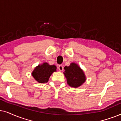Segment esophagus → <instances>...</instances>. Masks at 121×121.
<instances>
[{"label":"esophagus","instance_id":"1","mask_svg":"<svg viewBox=\"0 0 121 121\" xmlns=\"http://www.w3.org/2000/svg\"><path fill=\"white\" fill-rule=\"evenodd\" d=\"M58 68H59V70L60 71H63L64 70V67L62 66V65H59Z\"/></svg>","mask_w":121,"mask_h":121}]
</instances>
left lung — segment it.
<instances>
[{"label":"left lung","instance_id":"left-lung-1","mask_svg":"<svg viewBox=\"0 0 121 121\" xmlns=\"http://www.w3.org/2000/svg\"><path fill=\"white\" fill-rule=\"evenodd\" d=\"M64 69L65 71L64 73L67 84L72 87H78L86 81L84 72L77 64L72 62L69 66H65Z\"/></svg>","mask_w":121,"mask_h":121}]
</instances>
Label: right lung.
Wrapping results in <instances>:
<instances>
[{
  "label": "right lung",
  "mask_w": 121,
  "mask_h": 121,
  "mask_svg": "<svg viewBox=\"0 0 121 121\" xmlns=\"http://www.w3.org/2000/svg\"><path fill=\"white\" fill-rule=\"evenodd\" d=\"M56 71L55 65H50L47 62H44L35 67L31 75L39 83H44L48 82L50 76Z\"/></svg>",
  "instance_id": "1"
}]
</instances>
